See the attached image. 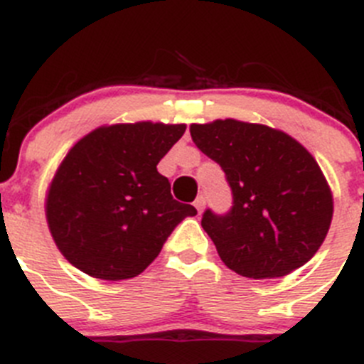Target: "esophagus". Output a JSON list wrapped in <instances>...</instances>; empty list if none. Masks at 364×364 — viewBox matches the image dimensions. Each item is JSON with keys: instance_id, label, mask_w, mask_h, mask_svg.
<instances>
[{"instance_id": "obj_1", "label": "esophagus", "mask_w": 364, "mask_h": 364, "mask_svg": "<svg viewBox=\"0 0 364 364\" xmlns=\"http://www.w3.org/2000/svg\"><path fill=\"white\" fill-rule=\"evenodd\" d=\"M193 206H196V208H197V211H199V213H200V211L204 210V206H206V199H204V196H199V197H197L196 203H193Z\"/></svg>"}]
</instances>
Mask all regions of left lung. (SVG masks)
<instances>
[{"label":"left lung","mask_w":364,"mask_h":364,"mask_svg":"<svg viewBox=\"0 0 364 364\" xmlns=\"http://www.w3.org/2000/svg\"><path fill=\"white\" fill-rule=\"evenodd\" d=\"M190 135L231 186V210H206L200 220L225 267L272 279L308 263L333 220V193L308 149L279 129L235 119L192 124Z\"/></svg>","instance_id":"1"}]
</instances>
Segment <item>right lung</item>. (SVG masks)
<instances>
[{"instance_id":"1","label":"right lung","mask_w":364,"mask_h":364,"mask_svg":"<svg viewBox=\"0 0 364 364\" xmlns=\"http://www.w3.org/2000/svg\"><path fill=\"white\" fill-rule=\"evenodd\" d=\"M185 124L135 122L94 129L60 164L46 199L49 231L65 259L88 276L142 274L176 225L197 215L178 203L156 165Z\"/></svg>"}]
</instances>
